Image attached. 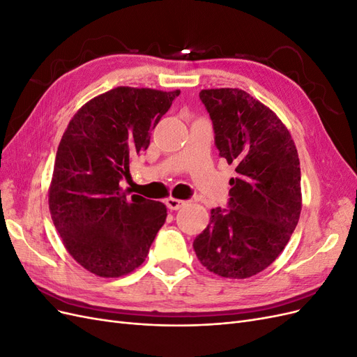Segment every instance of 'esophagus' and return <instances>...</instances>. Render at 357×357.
I'll return each mask as SVG.
<instances>
[{"label":"esophagus","mask_w":357,"mask_h":357,"mask_svg":"<svg viewBox=\"0 0 357 357\" xmlns=\"http://www.w3.org/2000/svg\"><path fill=\"white\" fill-rule=\"evenodd\" d=\"M165 204H167V207H168L169 210H178V208H181L183 205H185L186 202L181 201V199H177V198H168V199L165 201Z\"/></svg>","instance_id":"34e87169"}]
</instances>
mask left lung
Instances as JSON below:
<instances>
[{
  "label": "left lung",
  "mask_w": 357,
  "mask_h": 357,
  "mask_svg": "<svg viewBox=\"0 0 357 357\" xmlns=\"http://www.w3.org/2000/svg\"><path fill=\"white\" fill-rule=\"evenodd\" d=\"M219 156L235 165L226 208H213L193 248L208 271L248 278L271 265L301 214V168L287 128L241 89H204Z\"/></svg>",
  "instance_id": "1"
}]
</instances>
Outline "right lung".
Segmentation results:
<instances>
[{"label": "right lung", "mask_w": 357, "mask_h": 357, "mask_svg": "<svg viewBox=\"0 0 357 357\" xmlns=\"http://www.w3.org/2000/svg\"><path fill=\"white\" fill-rule=\"evenodd\" d=\"M180 91L121 88L74 114L56 152L49 190L53 225L68 253L100 277H121L144 262L167 219L165 205L128 198L129 160L150 144Z\"/></svg>", "instance_id": "obj_1"}]
</instances>
